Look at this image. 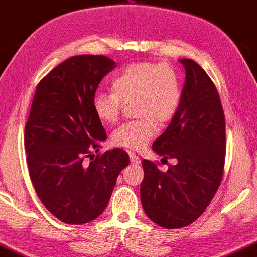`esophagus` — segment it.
<instances>
[{
  "label": "esophagus",
  "mask_w": 257,
  "mask_h": 257,
  "mask_svg": "<svg viewBox=\"0 0 257 257\" xmlns=\"http://www.w3.org/2000/svg\"><path fill=\"white\" fill-rule=\"evenodd\" d=\"M130 162H132L133 165H139L141 163V160L136 154L130 153Z\"/></svg>",
  "instance_id": "1"
}]
</instances>
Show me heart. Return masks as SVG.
<instances>
[{"label":"heart","instance_id":"b5f03b06","mask_svg":"<svg viewBox=\"0 0 257 257\" xmlns=\"http://www.w3.org/2000/svg\"><path fill=\"white\" fill-rule=\"evenodd\" d=\"M111 91L95 93L94 114L100 121L113 123L120 117L124 102L134 100L135 114L140 117L118 125L111 135L115 146L130 150L143 149L156 135V120H171L182 100V85L175 68L150 61L122 68L111 81Z\"/></svg>","mask_w":257,"mask_h":257}]
</instances>
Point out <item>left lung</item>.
<instances>
[{
  "instance_id": "left-lung-1",
  "label": "left lung",
  "mask_w": 257,
  "mask_h": 257,
  "mask_svg": "<svg viewBox=\"0 0 257 257\" xmlns=\"http://www.w3.org/2000/svg\"><path fill=\"white\" fill-rule=\"evenodd\" d=\"M186 71L182 100L171 123L153 150L176 165L160 171L143 160L141 202L158 226L176 229L196 221L214 198L223 176L226 122L214 82L192 59H180Z\"/></svg>"
}]
</instances>
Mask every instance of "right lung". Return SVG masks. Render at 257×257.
<instances>
[{"mask_svg": "<svg viewBox=\"0 0 257 257\" xmlns=\"http://www.w3.org/2000/svg\"><path fill=\"white\" fill-rule=\"evenodd\" d=\"M115 67L116 63L102 55L74 56L49 72L36 88L24 129L29 173L45 208L65 223L96 219L130 162L118 148L99 153L107 134L94 114L93 97Z\"/></svg>", "mask_w": 257, "mask_h": 257, "instance_id": "1", "label": "right lung"}]
</instances>
